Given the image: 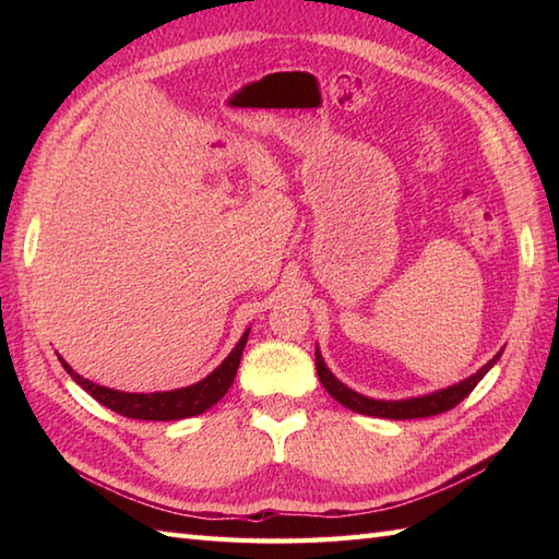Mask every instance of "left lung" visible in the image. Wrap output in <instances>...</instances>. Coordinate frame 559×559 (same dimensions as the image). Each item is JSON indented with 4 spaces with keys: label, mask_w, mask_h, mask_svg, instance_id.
I'll list each match as a JSON object with an SVG mask.
<instances>
[{
    "label": "left lung",
    "mask_w": 559,
    "mask_h": 559,
    "mask_svg": "<svg viewBox=\"0 0 559 559\" xmlns=\"http://www.w3.org/2000/svg\"><path fill=\"white\" fill-rule=\"evenodd\" d=\"M504 350V348H502ZM502 350L495 355L492 360L485 362L476 374H471L466 379H461V382L451 384L447 389H437L430 391V394H423V396H408V399H399V401H384V399H372V396H365L358 394V391L346 386L341 382V379L329 370L324 358H322V350H314V362H317V374H319V382L324 384V389L329 391V396H334L341 406H346L355 413H362V415H372V418H386V420H413V418H430V415H439L444 411H451L454 406L466 399L480 379L488 374L495 362L500 360Z\"/></svg>",
    "instance_id": "1"
}]
</instances>
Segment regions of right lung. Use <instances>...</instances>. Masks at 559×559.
<instances>
[{"label":"right lung","instance_id":"right-lung-1","mask_svg":"<svg viewBox=\"0 0 559 559\" xmlns=\"http://www.w3.org/2000/svg\"><path fill=\"white\" fill-rule=\"evenodd\" d=\"M247 336L249 329L237 341V346L230 350L228 358H225L216 370L206 374L204 379H199L197 384H189L182 389H173V391H153V394H129V391H117L110 386H100L91 379H83L71 370V365L57 355L59 362L67 370V374L74 379V382L88 391V394L103 403L105 408H110L115 413L124 415V418H134V420H182V418H192V415H201L209 411L211 406L228 394L230 384L235 382L237 367H240L242 360V350L247 346Z\"/></svg>","mask_w":559,"mask_h":559}]
</instances>
